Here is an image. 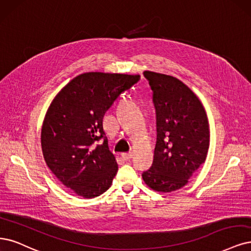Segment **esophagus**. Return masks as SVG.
Returning a JSON list of instances; mask_svg holds the SVG:
<instances>
[{"instance_id":"34e87169","label":"esophagus","mask_w":251,"mask_h":251,"mask_svg":"<svg viewBox=\"0 0 251 251\" xmlns=\"http://www.w3.org/2000/svg\"><path fill=\"white\" fill-rule=\"evenodd\" d=\"M122 157L125 160H130L132 158V153H123Z\"/></svg>"}]
</instances>
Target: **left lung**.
<instances>
[{
	"label": "left lung",
	"mask_w": 251,
	"mask_h": 251,
	"mask_svg": "<svg viewBox=\"0 0 251 251\" xmlns=\"http://www.w3.org/2000/svg\"><path fill=\"white\" fill-rule=\"evenodd\" d=\"M153 91L157 142L151 168L143 173L145 183L159 192L178 190L205 162L210 144L206 110L180 79L145 71Z\"/></svg>",
	"instance_id": "8db88e82"
}]
</instances>
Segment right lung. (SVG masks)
Instances as JSON below:
<instances>
[{
  "instance_id": "add662e5",
  "label": "right lung",
  "mask_w": 251,
  "mask_h": 251,
  "mask_svg": "<svg viewBox=\"0 0 251 251\" xmlns=\"http://www.w3.org/2000/svg\"><path fill=\"white\" fill-rule=\"evenodd\" d=\"M141 75L87 72L70 80L53 98L41 129L44 160L58 180L85 199L99 197L118 172L103 130V117ZM104 138V143H96Z\"/></svg>"
}]
</instances>
